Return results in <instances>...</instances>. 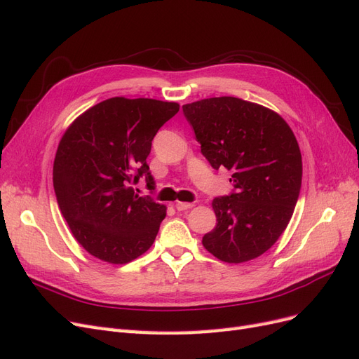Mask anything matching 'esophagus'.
Here are the masks:
<instances>
[{"instance_id": "34e87169", "label": "esophagus", "mask_w": 359, "mask_h": 359, "mask_svg": "<svg viewBox=\"0 0 359 359\" xmlns=\"http://www.w3.org/2000/svg\"><path fill=\"white\" fill-rule=\"evenodd\" d=\"M191 206H194V203H190V202H175V208H177L178 211L190 210Z\"/></svg>"}]
</instances>
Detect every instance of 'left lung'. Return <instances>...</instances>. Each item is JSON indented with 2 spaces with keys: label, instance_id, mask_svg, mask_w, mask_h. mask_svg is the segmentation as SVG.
<instances>
[{
  "label": "left lung",
  "instance_id": "8db88e82",
  "mask_svg": "<svg viewBox=\"0 0 359 359\" xmlns=\"http://www.w3.org/2000/svg\"><path fill=\"white\" fill-rule=\"evenodd\" d=\"M202 154L224 168L235 193L215 198L214 229L203 247L226 264L264 255L287 227L299 196L302 158L297 137L276 111L238 97H211L182 106Z\"/></svg>",
  "mask_w": 359,
  "mask_h": 359
}]
</instances>
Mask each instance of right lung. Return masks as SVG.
Returning <instances> with one entry per match:
<instances>
[{"label":"right lung","mask_w":359,"mask_h":359,"mask_svg":"<svg viewBox=\"0 0 359 359\" xmlns=\"http://www.w3.org/2000/svg\"><path fill=\"white\" fill-rule=\"evenodd\" d=\"M175 102L112 97L81 114L64 132L53 160V190L69 229L91 256L132 262L153 245L166 206L135 193L149 175L147 157Z\"/></svg>","instance_id":"right-lung-1"}]
</instances>
